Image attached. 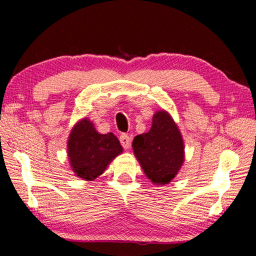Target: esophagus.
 Wrapping results in <instances>:
<instances>
[{"label": "esophagus", "mask_w": 256, "mask_h": 256, "mask_svg": "<svg viewBox=\"0 0 256 256\" xmlns=\"http://www.w3.org/2000/svg\"><path fill=\"white\" fill-rule=\"evenodd\" d=\"M120 142L124 149H128L130 146V138L127 134H121Z\"/></svg>", "instance_id": "1"}]
</instances>
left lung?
Wrapping results in <instances>:
<instances>
[{
	"label": "left lung",
	"mask_w": 256,
	"mask_h": 256,
	"mask_svg": "<svg viewBox=\"0 0 256 256\" xmlns=\"http://www.w3.org/2000/svg\"><path fill=\"white\" fill-rule=\"evenodd\" d=\"M132 150L146 176L156 185L169 184L184 163L183 138L166 110L154 114L148 132L135 136Z\"/></svg>",
	"instance_id": "left-lung-1"
}]
</instances>
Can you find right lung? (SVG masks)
I'll use <instances>...</instances> for the list:
<instances>
[{"instance_id":"add662e5","label":"right lung","mask_w":256,"mask_h":256,"mask_svg":"<svg viewBox=\"0 0 256 256\" xmlns=\"http://www.w3.org/2000/svg\"><path fill=\"white\" fill-rule=\"evenodd\" d=\"M122 146L113 132L100 134L88 118H82L71 130L68 156L76 176L93 180L106 170L112 160L122 152Z\"/></svg>"}]
</instances>
